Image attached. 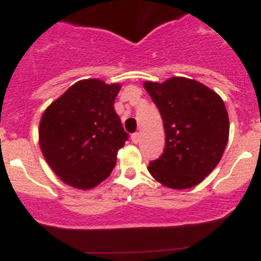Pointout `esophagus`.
<instances>
[{
  "instance_id": "1",
  "label": "esophagus",
  "mask_w": 261,
  "mask_h": 261,
  "mask_svg": "<svg viewBox=\"0 0 261 261\" xmlns=\"http://www.w3.org/2000/svg\"><path fill=\"white\" fill-rule=\"evenodd\" d=\"M139 141H141V134H139L138 132L134 134H132V142H133V143H138Z\"/></svg>"
}]
</instances>
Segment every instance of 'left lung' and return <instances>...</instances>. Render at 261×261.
Returning <instances> with one entry per match:
<instances>
[{
  "mask_svg": "<svg viewBox=\"0 0 261 261\" xmlns=\"http://www.w3.org/2000/svg\"><path fill=\"white\" fill-rule=\"evenodd\" d=\"M143 86L159 108L166 134L164 153L149 162V174L171 189L195 187L217 166L228 141L223 100L187 77L146 81Z\"/></svg>",
  "mask_w": 261,
  "mask_h": 261,
  "instance_id": "1",
  "label": "left lung"
}]
</instances>
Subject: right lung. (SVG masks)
Listing matches in <instances>:
<instances>
[{"label": "right lung", "instance_id": "obj_1", "mask_svg": "<svg viewBox=\"0 0 261 261\" xmlns=\"http://www.w3.org/2000/svg\"><path fill=\"white\" fill-rule=\"evenodd\" d=\"M120 87L97 79L81 80L43 113L40 149L64 184L92 189L114 169L118 151L128 138L114 110Z\"/></svg>", "mask_w": 261, "mask_h": 261}]
</instances>
